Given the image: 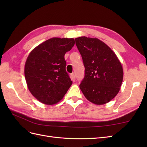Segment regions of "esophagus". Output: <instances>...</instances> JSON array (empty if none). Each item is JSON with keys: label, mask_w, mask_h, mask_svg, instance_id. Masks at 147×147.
Segmentation results:
<instances>
[{"label": "esophagus", "mask_w": 147, "mask_h": 147, "mask_svg": "<svg viewBox=\"0 0 147 147\" xmlns=\"http://www.w3.org/2000/svg\"><path fill=\"white\" fill-rule=\"evenodd\" d=\"M70 78H71V80H72L73 82L75 81V75L74 74H72L70 75Z\"/></svg>", "instance_id": "obj_1"}]
</instances>
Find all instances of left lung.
<instances>
[{
	"instance_id": "8db88e82",
	"label": "left lung",
	"mask_w": 147,
	"mask_h": 147,
	"mask_svg": "<svg viewBox=\"0 0 147 147\" xmlns=\"http://www.w3.org/2000/svg\"><path fill=\"white\" fill-rule=\"evenodd\" d=\"M75 40L85 69L80 88L92 103H107L120 90L123 78L121 63L111 48L98 38L80 37Z\"/></svg>"
}]
</instances>
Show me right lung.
I'll list each match as a JSON object with an SVG mask.
<instances>
[{
    "label": "right lung",
    "mask_w": 147,
    "mask_h": 147,
    "mask_svg": "<svg viewBox=\"0 0 147 147\" xmlns=\"http://www.w3.org/2000/svg\"><path fill=\"white\" fill-rule=\"evenodd\" d=\"M74 44V38H51L28 56L24 67L26 81L31 94L42 103H57L72 85L64 55Z\"/></svg>",
    "instance_id": "add662e5"
}]
</instances>
